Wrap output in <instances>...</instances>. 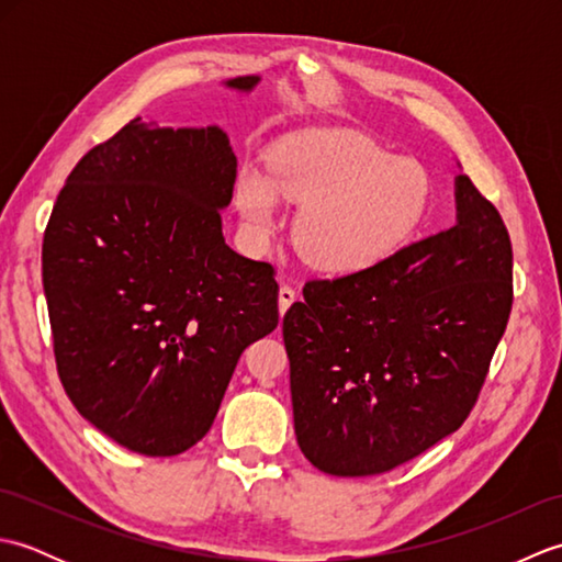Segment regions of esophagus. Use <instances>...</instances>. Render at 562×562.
Here are the masks:
<instances>
[{
	"label": "esophagus",
	"mask_w": 562,
	"mask_h": 562,
	"mask_svg": "<svg viewBox=\"0 0 562 562\" xmlns=\"http://www.w3.org/2000/svg\"><path fill=\"white\" fill-rule=\"evenodd\" d=\"M296 302V290L292 284H282L280 288V314L288 312V308Z\"/></svg>",
	"instance_id": "obj_1"
}]
</instances>
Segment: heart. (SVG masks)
Returning <instances> with one entry per match:
<instances>
[{
    "label": "heart",
    "mask_w": 562,
    "mask_h": 562,
    "mask_svg": "<svg viewBox=\"0 0 562 562\" xmlns=\"http://www.w3.org/2000/svg\"><path fill=\"white\" fill-rule=\"evenodd\" d=\"M429 176L352 130H312L280 139L268 173L244 166L236 202L258 236L278 222V195L300 205L294 244L314 266L350 272L389 256L423 222Z\"/></svg>",
    "instance_id": "obj_1"
}]
</instances>
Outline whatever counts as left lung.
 Listing matches in <instances>:
<instances>
[{
    "label": "left lung",
    "instance_id": "8db88e82",
    "mask_svg": "<svg viewBox=\"0 0 562 562\" xmlns=\"http://www.w3.org/2000/svg\"><path fill=\"white\" fill-rule=\"evenodd\" d=\"M459 222L340 278L308 280L282 318L294 432L318 471H393L457 432L512 312L497 207L457 178Z\"/></svg>",
    "mask_w": 562,
    "mask_h": 562
}]
</instances>
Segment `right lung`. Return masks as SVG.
<instances>
[{"instance_id": "add662e5", "label": "right lung", "mask_w": 562, "mask_h": 562, "mask_svg": "<svg viewBox=\"0 0 562 562\" xmlns=\"http://www.w3.org/2000/svg\"><path fill=\"white\" fill-rule=\"evenodd\" d=\"M234 183L220 127L135 117L83 154L45 226L59 381L79 415L145 457L198 445L238 357L278 328L274 268L224 244Z\"/></svg>"}]
</instances>
